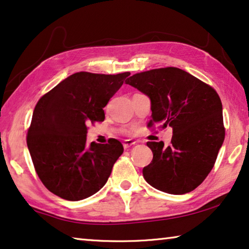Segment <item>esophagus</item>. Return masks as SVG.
I'll use <instances>...</instances> for the list:
<instances>
[{
    "mask_svg": "<svg viewBox=\"0 0 249 249\" xmlns=\"http://www.w3.org/2000/svg\"><path fill=\"white\" fill-rule=\"evenodd\" d=\"M135 144H136V141L125 140L123 142V146H124V148H128V147H131L133 145H135Z\"/></svg>",
    "mask_w": 249,
    "mask_h": 249,
    "instance_id": "1",
    "label": "esophagus"
}]
</instances>
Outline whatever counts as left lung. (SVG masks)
I'll return each mask as SVG.
<instances>
[{
  "label": "left lung",
  "mask_w": 249,
  "mask_h": 249,
  "mask_svg": "<svg viewBox=\"0 0 249 249\" xmlns=\"http://www.w3.org/2000/svg\"><path fill=\"white\" fill-rule=\"evenodd\" d=\"M151 101L152 120L171 126V144L147 142L153 160L143 169L146 182L171 195L188 194L213 170L225 140L222 105L217 91L176 67L135 73L125 81Z\"/></svg>",
  "instance_id": "8db88e82"
}]
</instances>
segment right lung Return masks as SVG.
Returning a JSON list of instances; mask_svg holds the SVG:
<instances>
[{
  "label": "right lung",
  "instance_id": "right-lung-1",
  "mask_svg": "<svg viewBox=\"0 0 249 249\" xmlns=\"http://www.w3.org/2000/svg\"><path fill=\"white\" fill-rule=\"evenodd\" d=\"M129 72H76L39 99L27 144L36 174L48 190L70 201L101 190L123 153L120 141L87 144V124L105 120L104 107Z\"/></svg>",
  "mask_w": 249,
  "mask_h": 249
}]
</instances>
